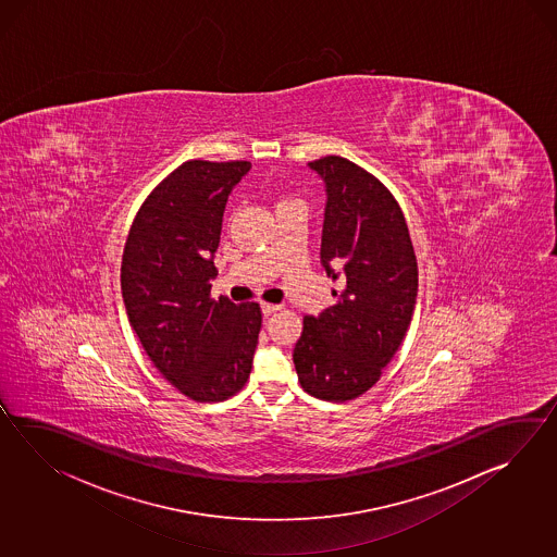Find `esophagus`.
I'll return each instance as SVG.
<instances>
[{
    "label": "esophagus",
    "instance_id": "esophagus-1",
    "mask_svg": "<svg viewBox=\"0 0 557 557\" xmlns=\"http://www.w3.org/2000/svg\"><path fill=\"white\" fill-rule=\"evenodd\" d=\"M280 309V306H273V304H261V313L268 318V315H272Z\"/></svg>",
    "mask_w": 557,
    "mask_h": 557
}]
</instances>
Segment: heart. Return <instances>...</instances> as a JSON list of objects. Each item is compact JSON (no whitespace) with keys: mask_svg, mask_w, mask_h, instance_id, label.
<instances>
[{"mask_svg":"<svg viewBox=\"0 0 557 557\" xmlns=\"http://www.w3.org/2000/svg\"><path fill=\"white\" fill-rule=\"evenodd\" d=\"M289 206H301V203H299V199L287 198V196L277 199V210H282V208H289Z\"/></svg>","mask_w":557,"mask_h":557,"instance_id":"b5f03b06","label":"heart"}]
</instances>
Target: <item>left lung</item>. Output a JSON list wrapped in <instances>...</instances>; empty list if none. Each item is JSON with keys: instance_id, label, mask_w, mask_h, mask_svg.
Segmentation results:
<instances>
[{"instance_id": "left-lung-1", "label": "left lung", "mask_w": 557, "mask_h": 557, "mask_svg": "<svg viewBox=\"0 0 557 557\" xmlns=\"http://www.w3.org/2000/svg\"><path fill=\"white\" fill-rule=\"evenodd\" d=\"M308 168L325 187L320 261L339 292L334 306L304 318L294 363L309 396L347 401L380 380L401 346L418 261L404 213L373 175L339 156Z\"/></svg>"}]
</instances>
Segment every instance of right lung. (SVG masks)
<instances>
[{"mask_svg":"<svg viewBox=\"0 0 557 557\" xmlns=\"http://www.w3.org/2000/svg\"><path fill=\"white\" fill-rule=\"evenodd\" d=\"M249 170L186 161L151 191L125 244L127 320L161 375L196 401L237 394L258 347L260 306L210 297L225 203Z\"/></svg>","mask_w":557,"mask_h":557,"instance_id":"add662e5","label":"right lung"}]
</instances>
